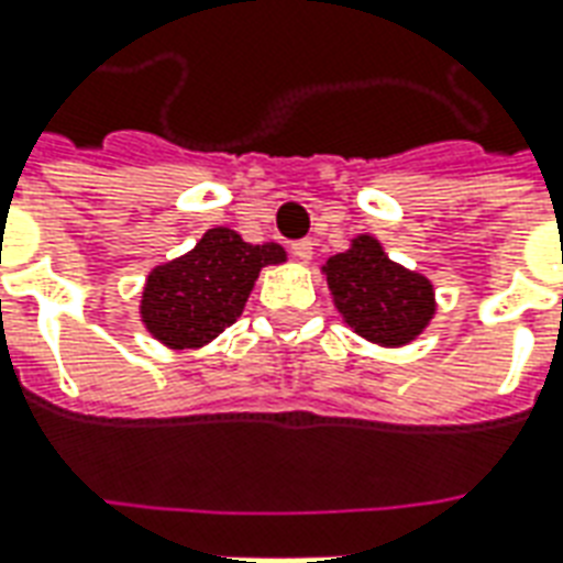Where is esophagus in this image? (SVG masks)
Listing matches in <instances>:
<instances>
[{"label":"esophagus","mask_w":563,"mask_h":563,"mask_svg":"<svg viewBox=\"0 0 563 563\" xmlns=\"http://www.w3.org/2000/svg\"><path fill=\"white\" fill-rule=\"evenodd\" d=\"M292 255L298 258V262H310V258H313V241H310V238H305V241H295Z\"/></svg>","instance_id":"1"}]
</instances>
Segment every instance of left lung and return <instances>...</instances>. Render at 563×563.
Instances as JSON below:
<instances>
[{"mask_svg":"<svg viewBox=\"0 0 563 563\" xmlns=\"http://www.w3.org/2000/svg\"><path fill=\"white\" fill-rule=\"evenodd\" d=\"M341 320L380 347H402L430 325L435 292L423 274L396 265L372 234L322 265Z\"/></svg>","mask_w":563,"mask_h":563,"instance_id":"left-lung-1","label":"left lung"}]
</instances>
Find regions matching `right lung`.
Returning a JSON list of instances; mask_svg holds the SVG:
<instances>
[{
  "label": "right lung",
  "instance_id": "obj_1",
  "mask_svg": "<svg viewBox=\"0 0 563 563\" xmlns=\"http://www.w3.org/2000/svg\"><path fill=\"white\" fill-rule=\"evenodd\" d=\"M280 262V243H246L231 228H210L195 250L152 268L140 301L145 329L170 350L203 347L238 322L258 271Z\"/></svg>",
  "mask_w": 563,
  "mask_h": 563
}]
</instances>
